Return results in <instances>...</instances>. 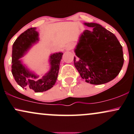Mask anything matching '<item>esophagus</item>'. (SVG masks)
<instances>
[{"mask_svg": "<svg viewBox=\"0 0 134 134\" xmlns=\"http://www.w3.org/2000/svg\"><path fill=\"white\" fill-rule=\"evenodd\" d=\"M73 47H74V44L72 43L67 44L65 47V50H67V51H69V50H71L72 48H73Z\"/></svg>", "mask_w": 134, "mask_h": 134, "instance_id": "1", "label": "esophagus"}]
</instances>
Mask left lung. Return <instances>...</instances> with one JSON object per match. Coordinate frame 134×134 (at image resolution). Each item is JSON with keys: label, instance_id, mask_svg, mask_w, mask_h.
Returning a JSON list of instances; mask_svg holds the SVG:
<instances>
[{"label": "left lung", "instance_id": "8db88e82", "mask_svg": "<svg viewBox=\"0 0 134 134\" xmlns=\"http://www.w3.org/2000/svg\"><path fill=\"white\" fill-rule=\"evenodd\" d=\"M91 27L80 35L74 48V64L87 83L99 85L114 79L124 58L122 47L115 35L98 23H84Z\"/></svg>", "mask_w": 134, "mask_h": 134}]
</instances>
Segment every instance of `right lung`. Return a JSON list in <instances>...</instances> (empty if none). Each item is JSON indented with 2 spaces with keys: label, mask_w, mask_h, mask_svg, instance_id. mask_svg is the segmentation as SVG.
Returning a JSON list of instances; mask_svg holds the SVG:
<instances>
[{
  "label": "right lung",
  "mask_w": 134,
  "mask_h": 134,
  "mask_svg": "<svg viewBox=\"0 0 134 134\" xmlns=\"http://www.w3.org/2000/svg\"><path fill=\"white\" fill-rule=\"evenodd\" d=\"M39 40L36 27H31L17 38L13 45L12 52V74L15 81L23 88L31 89L35 93L46 91L55 85L63 55L60 52L52 53L48 59L50 69L39 77V75L28 68L21 59Z\"/></svg>",
  "instance_id": "add662e5"
}]
</instances>
